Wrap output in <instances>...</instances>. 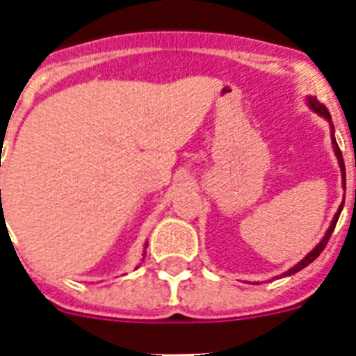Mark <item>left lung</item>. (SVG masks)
I'll list each match as a JSON object with an SVG mask.
<instances>
[{
    "label": "left lung",
    "mask_w": 356,
    "mask_h": 356,
    "mask_svg": "<svg viewBox=\"0 0 356 356\" xmlns=\"http://www.w3.org/2000/svg\"><path fill=\"white\" fill-rule=\"evenodd\" d=\"M307 103H308V106H310V108L314 110V112H317V114H319V115H323V118H325L326 121L330 122V135H332V146H333V151H335V156H337V160H339V168H341V172H342V185H344V187H346V169H344V160H342V153H341V149H339V144H337V140H335V135H333V134H335V130H333V124H332V115H330L328 108H326V106L323 105V103L317 102V97L308 96V97H307ZM355 196H356V188H355ZM342 207H344V201H342V205L339 207L337 213H335V216H333L332 225H330V228L326 229L325 237L321 238L319 244H317V246L314 248V250L310 251V253H308L307 257H305V259L301 260V262H298V264H296V266H292L291 269H289V271H285L284 275H280V276H291V275H296V273H298V271H301V269H305V267H307L308 264H312L314 260H316L317 257H319V254L323 253V250H325L326 244H328L330 237H332L333 229H335V225H337L339 216H341V212H342Z\"/></svg>",
    "instance_id": "left-lung-1"
}]
</instances>
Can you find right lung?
<instances>
[{
  "instance_id": "obj_1",
  "label": "right lung",
  "mask_w": 356,
  "mask_h": 356,
  "mask_svg": "<svg viewBox=\"0 0 356 356\" xmlns=\"http://www.w3.org/2000/svg\"><path fill=\"white\" fill-rule=\"evenodd\" d=\"M0 196H1V188H0ZM1 219H3V212H1ZM146 246H147V244H146Z\"/></svg>"
}]
</instances>
